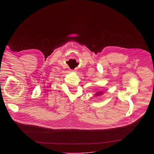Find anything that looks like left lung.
<instances>
[{"instance_id":"1","label":"left lung","mask_w":154,"mask_h":154,"mask_svg":"<svg viewBox=\"0 0 154 154\" xmlns=\"http://www.w3.org/2000/svg\"><path fill=\"white\" fill-rule=\"evenodd\" d=\"M102 94H103V92H98V93H97L95 94V96H100V95H101Z\"/></svg>"}]
</instances>
